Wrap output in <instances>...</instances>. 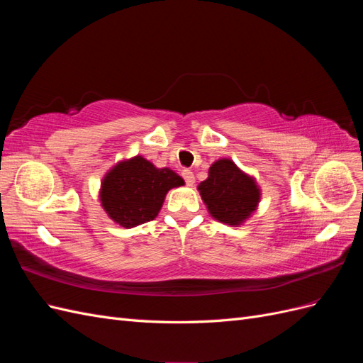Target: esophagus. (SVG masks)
<instances>
[{
  "mask_svg": "<svg viewBox=\"0 0 363 363\" xmlns=\"http://www.w3.org/2000/svg\"><path fill=\"white\" fill-rule=\"evenodd\" d=\"M182 175H183V179H184V182H186V184H188V186H192L195 183V177H194V172L192 171L183 169Z\"/></svg>",
  "mask_w": 363,
  "mask_h": 363,
  "instance_id": "1",
  "label": "esophagus"
}]
</instances>
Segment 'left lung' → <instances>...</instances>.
<instances>
[{
  "label": "left lung",
  "mask_w": 363,
  "mask_h": 363,
  "mask_svg": "<svg viewBox=\"0 0 363 363\" xmlns=\"http://www.w3.org/2000/svg\"><path fill=\"white\" fill-rule=\"evenodd\" d=\"M201 200L216 221L238 227L256 211L260 189L255 180L230 159H219L208 168V177L199 184Z\"/></svg>",
  "instance_id": "obj_1"
}]
</instances>
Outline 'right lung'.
<instances>
[{"label":"right lung","instance_id":"1","mask_svg":"<svg viewBox=\"0 0 363 363\" xmlns=\"http://www.w3.org/2000/svg\"><path fill=\"white\" fill-rule=\"evenodd\" d=\"M179 174L142 156L116 163L101 182V206L116 224L131 228L155 219L168 191L183 186Z\"/></svg>","mask_w":363,"mask_h":363}]
</instances>
